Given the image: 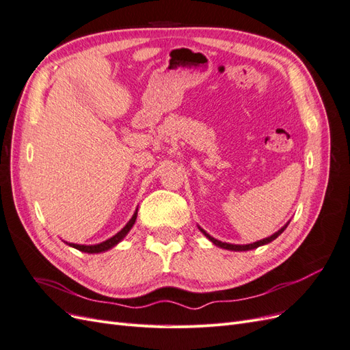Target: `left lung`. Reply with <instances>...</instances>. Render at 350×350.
I'll list each match as a JSON object with an SVG mask.
<instances>
[{"mask_svg":"<svg viewBox=\"0 0 350 350\" xmlns=\"http://www.w3.org/2000/svg\"><path fill=\"white\" fill-rule=\"evenodd\" d=\"M288 225H289V221L288 224H286L283 228H280L278 232H274L273 235H270V237H267V238H264V239H260V241H257V242H252V243H245V245H235V243H228V242H221V241H219V239H216V238H213V237H210L207 232L204 230V229H201L200 226H198V229L201 230V234H203L210 242H213L216 247H219V248H224V250H229V251H250V250H254V248H258V247H261V245H266V243H269V242H271V241H274L276 239L282 232L288 228Z\"/></svg>","mask_w":350,"mask_h":350,"instance_id":"left-lung-1","label":"left lung"}]
</instances>
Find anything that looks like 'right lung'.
<instances>
[{
	"label": "right lung",
	"mask_w": 350,
	"mask_h": 350,
	"mask_svg": "<svg viewBox=\"0 0 350 350\" xmlns=\"http://www.w3.org/2000/svg\"><path fill=\"white\" fill-rule=\"evenodd\" d=\"M137 211H139V207L135 208L133 217L129 220V224H126V225L118 232V234H115L112 238H109V239H107V241H103V242H100V243H94V245H80V243H72V242H66V241H64V242L67 243V245H70V247H72V248H76V250H79V251H81V252H88V254H99V252L108 251V250L113 248L115 245H118V243L126 237V234H129V232L131 230V228H133L134 224H135Z\"/></svg>",
	"instance_id": "right-lung-1"
}]
</instances>
